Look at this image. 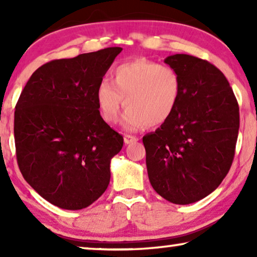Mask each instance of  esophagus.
<instances>
[{
    "label": "esophagus",
    "mask_w": 257,
    "mask_h": 257,
    "mask_svg": "<svg viewBox=\"0 0 257 257\" xmlns=\"http://www.w3.org/2000/svg\"><path fill=\"white\" fill-rule=\"evenodd\" d=\"M124 142L125 144H132V143H136L138 142V138H137L136 136H131V135H125L124 136Z\"/></svg>",
    "instance_id": "obj_1"
}]
</instances>
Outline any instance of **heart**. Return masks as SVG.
Here are the masks:
<instances>
[{
  "label": "heart",
  "instance_id": "heart-1",
  "mask_svg": "<svg viewBox=\"0 0 257 257\" xmlns=\"http://www.w3.org/2000/svg\"><path fill=\"white\" fill-rule=\"evenodd\" d=\"M111 78L112 84L101 80L96 92L98 108L108 124L118 120L122 100L127 108L122 126L127 131L163 125L178 106L181 79L171 66L137 58L115 66Z\"/></svg>",
  "mask_w": 257,
  "mask_h": 257
}]
</instances>
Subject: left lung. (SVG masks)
Listing matches in <instances>:
<instances>
[{
  "mask_svg": "<svg viewBox=\"0 0 257 257\" xmlns=\"http://www.w3.org/2000/svg\"><path fill=\"white\" fill-rule=\"evenodd\" d=\"M164 62L180 76L181 96L172 117L144 136L147 174L160 196L188 205L215 191L230 170L238 104L226 77L209 62L185 54Z\"/></svg>",
  "mask_w": 257,
  "mask_h": 257,
  "instance_id": "8db88e82",
  "label": "left lung"
}]
</instances>
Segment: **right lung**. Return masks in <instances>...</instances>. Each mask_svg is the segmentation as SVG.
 <instances>
[{
    "label": "right lung",
    "instance_id": "add662e5",
    "mask_svg": "<svg viewBox=\"0 0 257 257\" xmlns=\"http://www.w3.org/2000/svg\"><path fill=\"white\" fill-rule=\"evenodd\" d=\"M121 50L106 48L45 63L31 75L16 104L21 173L59 208H86L110 184L111 159L124 139L101 118L96 92Z\"/></svg>",
    "mask_w": 257,
    "mask_h": 257
}]
</instances>
